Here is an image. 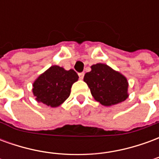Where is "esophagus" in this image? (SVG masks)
Instances as JSON below:
<instances>
[{"label":"esophagus","mask_w":159,"mask_h":159,"mask_svg":"<svg viewBox=\"0 0 159 159\" xmlns=\"http://www.w3.org/2000/svg\"><path fill=\"white\" fill-rule=\"evenodd\" d=\"M78 76H79L80 79H83V76H84V73H83V72L78 73Z\"/></svg>","instance_id":"34e87169"}]
</instances>
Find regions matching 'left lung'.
Here are the masks:
<instances>
[{
  "instance_id": "8db88e82",
  "label": "left lung",
  "mask_w": 159,
  "mask_h": 159,
  "mask_svg": "<svg viewBox=\"0 0 159 159\" xmlns=\"http://www.w3.org/2000/svg\"><path fill=\"white\" fill-rule=\"evenodd\" d=\"M83 81L88 84L94 100L105 107L121 103L129 95L126 77L106 64L93 65Z\"/></svg>"
}]
</instances>
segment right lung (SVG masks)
I'll list each match as a JSON object with an SVG mask.
<instances>
[{"mask_svg": "<svg viewBox=\"0 0 159 159\" xmlns=\"http://www.w3.org/2000/svg\"><path fill=\"white\" fill-rule=\"evenodd\" d=\"M78 78L73 70H66L59 66H52L35 80L33 94L37 102L58 107L68 99L72 84Z\"/></svg>", "mask_w": 159, "mask_h": 159, "instance_id": "obj_1", "label": "right lung"}]
</instances>
